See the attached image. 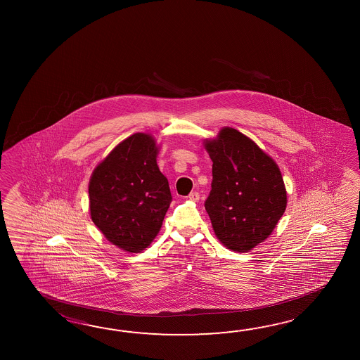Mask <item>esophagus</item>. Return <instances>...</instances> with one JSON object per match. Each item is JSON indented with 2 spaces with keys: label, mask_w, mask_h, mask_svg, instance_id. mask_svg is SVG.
Listing matches in <instances>:
<instances>
[{
  "label": "esophagus",
  "mask_w": 360,
  "mask_h": 360,
  "mask_svg": "<svg viewBox=\"0 0 360 360\" xmlns=\"http://www.w3.org/2000/svg\"><path fill=\"white\" fill-rule=\"evenodd\" d=\"M188 198L191 199V200H193V202H198V200H199L198 191H193V193H191V194H189V197H188Z\"/></svg>",
  "instance_id": "1"
}]
</instances>
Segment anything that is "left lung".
I'll return each instance as SVG.
<instances>
[{
	"instance_id": "left-lung-1",
	"label": "left lung",
	"mask_w": 360,
	"mask_h": 360,
	"mask_svg": "<svg viewBox=\"0 0 360 360\" xmlns=\"http://www.w3.org/2000/svg\"><path fill=\"white\" fill-rule=\"evenodd\" d=\"M212 184L205 202L216 237L226 248L248 252L273 233L287 207L274 160L242 132L224 127L206 140Z\"/></svg>"
}]
</instances>
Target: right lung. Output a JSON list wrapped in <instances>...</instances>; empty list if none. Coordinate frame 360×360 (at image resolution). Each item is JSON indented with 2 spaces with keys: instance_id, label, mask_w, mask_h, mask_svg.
<instances>
[{
  "instance_id": "1",
  "label": "right lung",
  "mask_w": 360,
  "mask_h": 360,
  "mask_svg": "<svg viewBox=\"0 0 360 360\" xmlns=\"http://www.w3.org/2000/svg\"><path fill=\"white\" fill-rule=\"evenodd\" d=\"M157 154L149 134H134L100 162L89 183L92 221L127 252H141L153 242L172 200Z\"/></svg>"
}]
</instances>
